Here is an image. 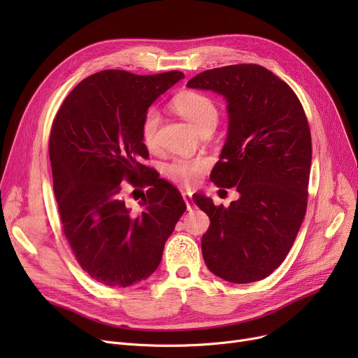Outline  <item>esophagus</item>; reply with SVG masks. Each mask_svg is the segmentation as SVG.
Instances as JSON below:
<instances>
[{"label": "esophagus", "instance_id": "34e87169", "mask_svg": "<svg viewBox=\"0 0 358 358\" xmlns=\"http://www.w3.org/2000/svg\"><path fill=\"white\" fill-rule=\"evenodd\" d=\"M182 199H184V201H185V204H187V209L192 210V209H193V206H194L193 199H192V193H189V192H184V193H182Z\"/></svg>", "mask_w": 358, "mask_h": 358}]
</instances>
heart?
Here are the masks:
<instances>
[{
    "instance_id": "heart-1",
    "label": "heart",
    "mask_w": 358,
    "mask_h": 358,
    "mask_svg": "<svg viewBox=\"0 0 358 358\" xmlns=\"http://www.w3.org/2000/svg\"><path fill=\"white\" fill-rule=\"evenodd\" d=\"M173 106L180 116L192 124L196 131L204 127H215L217 122V108L215 103L201 92L184 91L173 100ZM161 123V115L157 108H149L142 120L141 135L142 141L148 148L157 143V134ZM206 168L203 159L194 158H178L164 166V173L168 178L184 185L196 184Z\"/></svg>"
}]
</instances>
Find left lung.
<instances>
[{"instance_id": "1", "label": "left lung", "mask_w": 358, "mask_h": 358, "mask_svg": "<svg viewBox=\"0 0 358 358\" xmlns=\"http://www.w3.org/2000/svg\"><path fill=\"white\" fill-rule=\"evenodd\" d=\"M187 87L228 103V138L210 180L239 193L228 208L194 197L210 219L201 238L206 266L231 283L266 278L287 257L306 213L312 141L305 110L285 81L255 64L200 72Z\"/></svg>"}]
</instances>
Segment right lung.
<instances>
[{
	"label": "right lung",
	"instance_id": "1",
	"mask_svg": "<svg viewBox=\"0 0 358 358\" xmlns=\"http://www.w3.org/2000/svg\"><path fill=\"white\" fill-rule=\"evenodd\" d=\"M182 72L135 75L107 69L75 87L56 115L49 139L53 192L64 234L81 268L110 287H129L158 268L164 245L187 206L174 185L149 174L141 126ZM146 185L131 215L121 181Z\"/></svg>",
	"mask_w": 358,
	"mask_h": 358
}]
</instances>
